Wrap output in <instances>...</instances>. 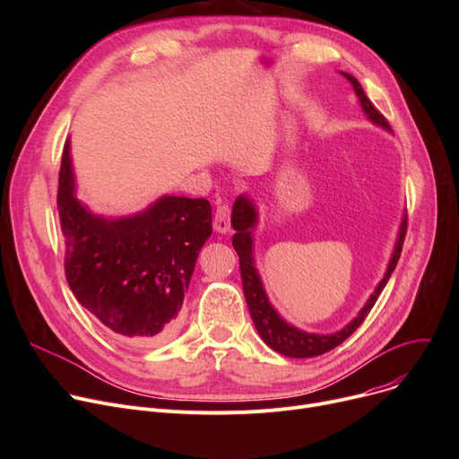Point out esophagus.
Masks as SVG:
<instances>
[{
	"instance_id": "1",
	"label": "esophagus",
	"mask_w": 459,
	"mask_h": 459,
	"mask_svg": "<svg viewBox=\"0 0 459 459\" xmlns=\"http://www.w3.org/2000/svg\"><path fill=\"white\" fill-rule=\"evenodd\" d=\"M230 229V206L229 204H221L217 206L215 215H213V230L225 234Z\"/></svg>"
}]
</instances>
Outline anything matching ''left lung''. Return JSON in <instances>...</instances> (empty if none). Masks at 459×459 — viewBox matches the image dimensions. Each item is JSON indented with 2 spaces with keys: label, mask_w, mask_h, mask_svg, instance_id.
I'll use <instances>...</instances> for the list:
<instances>
[{
  "label": "left lung",
  "mask_w": 459,
  "mask_h": 459,
  "mask_svg": "<svg viewBox=\"0 0 459 459\" xmlns=\"http://www.w3.org/2000/svg\"><path fill=\"white\" fill-rule=\"evenodd\" d=\"M341 74L351 83L365 115L372 120L376 126H381L383 130L391 132L389 123L368 100V96L365 94V91L357 82V78L348 74V72H341ZM256 223H258V210H256L253 199L249 195H239L232 206V217H230V225L236 230V234L232 236V247L239 256V273H242L244 294H246V301H247V307L251 312L253 324L260 334V339L266 342L272 350H275L286 357L307 359V357L322 355V353L336 348L339 344H342L348 336L365 322V318L368 316V312L372 310L374 303L377 301L385 284L389 282V279L396 268V264H398L402 246H403V238H405V229H407V215L403 213V217H402L396 244H394L391 260L387 264V272H385L383 279L377 282L376 290L372 292V296L368 298L365 307L359 310V315L346 327H342L336 333H331V334L307 333L303 329H298L296 325L288 324L273 308V305L268 299L266 290H264V284L258 275V270L255 266L253 230L256 229Z\"/></svg>",
  "instance_id": "1"
}]
</instances>
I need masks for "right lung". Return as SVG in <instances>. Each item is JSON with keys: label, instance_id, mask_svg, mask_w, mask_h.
Listing matches in <instances>:
<instances>
[{"label": "right lung", "instance_id": "add662e5", "mask_svg": "<svg viewBox=\"0 0 459 459\" xmlns=\"http://www.w3.org/2000/svg\"><path fill=\"white\" fill-rule=\"evenodd\" d=\"M65 275L76 299L118 336L156 346L177 331L197 256L212 234L206 199L163 195L143 212L106 217L76 197L66 141L57 189Z\"/></svg>", "mask_w": 459, "mask_h": 459}]
</instances>
